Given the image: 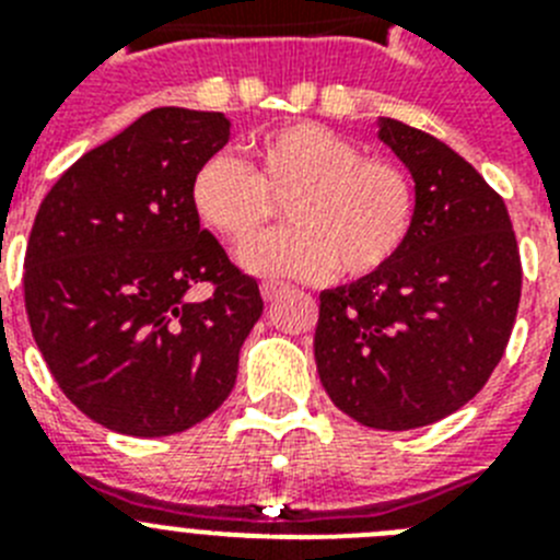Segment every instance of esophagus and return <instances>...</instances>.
Here are the masks:
<instances>
[{"instance_id":"34e87169","label":"esophagus","mask_w":560,"mask_h":560,"mask_svg":"<svg viewBox=\"0 0 560 560\" xmlns=\"http://www.w3.org/2000/svg\"><path fill=\"white\" fill-rule=\"evenodd\" d=\"M283 289H285L283 283H264V285H260V294H264V300L269 303V300H275V296L280 294Z\"/></svg>"}]
</instances>
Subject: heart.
I'll list each match as a JSON object with an SVG mask.
<instances>
[{
  "instance_id": "b5f03b06",
  "label": "heart",
  "mask_w": 560,
  "mask_h": 560,
  "mask_svg": "<svg viewBox=\"0 0 560 560\" xmlns=\"http://www.w3.org/2000/svg\"><path fill=\"white\" fill-rule=\"evenodd\" d=\"M292 226L241 252V266L271 280H361L387 269L415 224V187L398 165L316 122L266 131L252 167L212 153L190 179L196 219L241 249L262 231L275 200Z\"/></svg>"
}]
</instances>
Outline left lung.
Returning a JSON list of instances; mask_svg holds the SVG:
<instances>
[{
	"instance_id": "obj_1",
	"label": "left lung",
	"mask_w": 560,
	"mask_h": 560,
	"mask_svg": "<svg viewBox=\"0 0 560 560\" xmlns=\"http://www.w3.org/2000/svg\"><path fill=\"white\" fill-rule=\"evenodd\" d=\"M415 179V224L387 269L319 294L314 359L361 427L407 432L465 407L502 359L522 260L502 196L438 137L378 117Z\"/></svg>"
}]
</instances>
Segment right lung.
<instances>
[{
	"label": "right lung",
	"instance_id": "obj_1",
	"mask_svg": "<svg viewBox=\"0 0 560 560\" xmlns=\"http://www.w3.org/2000/svg\"><path fill=\"white\" fill-rule=\"evenodd\" d=\"M230 126L221 112L153 108L83 153L38 207L30 330L63 395L112 432L165 438L215 412L264 314L255 277L190 207L192 173ZM199 282L213 285L201 304Z\"/></svg>",
	"mask_w": 560,
	"mask_h": 560
}]
</instances>
